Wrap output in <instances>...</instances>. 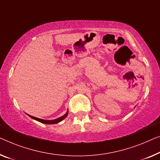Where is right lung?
Masks as SVG:
<instances>
[{
	"label": "right lung",
	"mask_w": 160,
	"mask_h": 160,
	"mask_svg": "<svg viewBox=\"0 0 160 160\" xmlns=\"http://www.w3.org/2000/svg\"><path fill=\"white\" fill-rule=\"evenodd\" d=\"M27 115L29 116L33 119H34V120L39 121V122H41L42 123H45V124H54V123H57L59 122H60L63 120V119H65L67 116L68 115V111H67V113L65 114V115H63L62 116H61V117H59L58 118H56V119H54V120H44V119H42V118H37V117H34V116H30L27 114Z\"/></svg>",
	"instance_id": "right-lung-1"
}]
</instances>
